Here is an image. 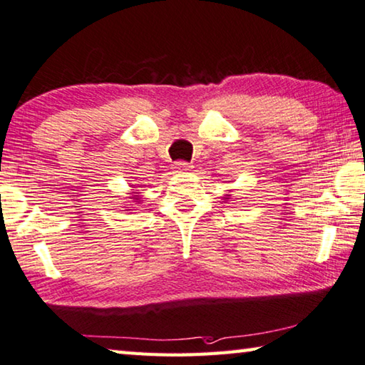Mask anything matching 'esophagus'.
<instances>
[{"label":"esophagus","instance_id":"34e87169","mask_svg":"<svg viewBox=\"0 0 365 365\" xmlns=\"http://www.w3.org/2000/svg\"><path fill=\"white\" fill-rule=\"evenodd\" d=\"M173 168H175V171H187L190 168V165L187 162H176L175 165H173Z\"/></svg>","mask_w":365,"mask_h":365}]
</instances>
